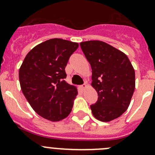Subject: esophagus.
I'll return each mask as SVG.
<instances>
[{
  "label": "esophagus",
  "instance_id": "esophagus-1",
  "mask_svg": "<svg viewBox=\"0 0 155 155\" xmlns=\"http://www.w3.org/2000/svg\"><path fill=\"white\" fill-rule=\"evenodd\" d=\"M86 87H87V85H85V84H83V85H81V86H80V87L82 89V90H84V89H85Z\"/></svg>",
  "mask_w": 155,
  "mask_h": 155
}]
</instances>
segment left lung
Wrapping results in <instances>:
<instances>
[{
	"label": "left lung",
	"instance_id": "obj_1",
	"mask_svg": "<svg viewBox=\"0 0 155 155\" xmlns=\"http://www.w3.org/2000/svg\"><path fill=\"white\" fill-rule=\"evenodd\" d=\"M80 46L92 70L91 85L98 99L91 105L94 116L110 121L127 110L135 89V72L122 51L99 40L82 42Z\"/></svg>",
	"mask_w": 155,
	"mask_h": 155
}]
</instances>
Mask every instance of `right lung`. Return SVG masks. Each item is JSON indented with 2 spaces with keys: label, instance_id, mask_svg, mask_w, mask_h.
<instances>
[{
  "label": "right lung",
  "instance_id": "1",
  "mask_svg": "<svg viewBox=\"0 0 155 155\" xmlns=\"http://www.w3.org/2000/svg\"><path fill=\"white\" fill-rule=\"evenodd\" d=\"M77 43L63 39L46 40L31 50L19 69L21 91L30 105L46 119L58 121L68 117L77 95L67 83L65 68Z\"/></svg>",
  "mask_w": 155,
  "mask_h": 155
}]
</instances>
